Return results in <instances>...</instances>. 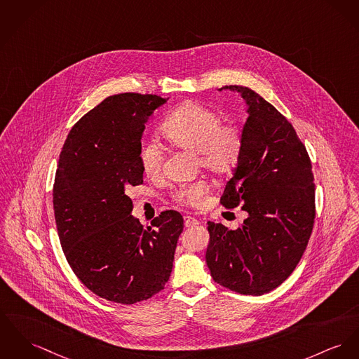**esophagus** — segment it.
<instances>
[{
	"label": "esophagus",
	"mask_w": 359,
	"mask_h": 359,
	"mask_svg": "<svg viewBox=\"0 0 359 359\" xmlns=\"http://www.w3.org/2000/svg\"><path fill=\"white\" fill-rule=\"evenodd\" d=\"M184 224H185V227H196L200 224V222L193 216L187 215L184 216Z\"/></svg>",
	"instance_id": "1"
}]
</instances>
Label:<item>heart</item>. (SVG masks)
<instances>
[{
    "mask_svg": "<svg viewBox=\"0 0 359 359\" xmlns=\"http://www.w3.org/2000/svg\"><path fill=\"white\" fill-rule=\"evenodd\" d=\"M162 135L170 143L196 152L200 166L215 174H229L237 168L242 148V132L236 125L223 123V117L210 107L187 102L177 107L163 122ZM140 163L147 175H156L163 163V151L155 142H143ZM208 191L205 181L178 187L174 198L182 204L198 205Z\"/></svg>",
    "mask_w": 359,
    "mask_h": 359,
    "instance_id": "b5f03b06",
    "label": "heart"
}]
</instances>
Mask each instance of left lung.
<instances>
[{
    "label": "left lung",
    "instance_id": "1",
    "mask_svg": "<svg viewBox=\"0 0 359 359\" xmlns=\"http://www.w3.org/2000/svg\"><path fill=\"white\" fill-rule=\"evenodd\" d=\"M248 106L243 148L220 203L241 205L243 224L229 230L208 222L205 262L216 283L245 295L280 286L299 263L311 238L316 207L309 155L292 125L264 97L242 86Z\"/></svg>",
    "mask_w": 359,
    "mask_h": 359
}]
</instances>
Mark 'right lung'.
Wrapping results in <instances>:
<instances>
[{
	"mask_svg": "<svg viewBox=\"0 0 359 359\" xmlns=\"http://www.w3.org/2000/svg\"><path fill=\"white\" fill-rule=\"evenodd\" d=\"M168 99L133 93L106 97L74 123L60 155L53 205L64 255L80 282L111 302L145 301L171 275L182 216L165 211L144 229L130 215L126 194L143 184L145 123Z\"/></svg>",
	"mask_w": 359,
	"mask_h": 359,
	"instance_id": "right-lung-1",
	"label": "right lung"
}]
</instances>
